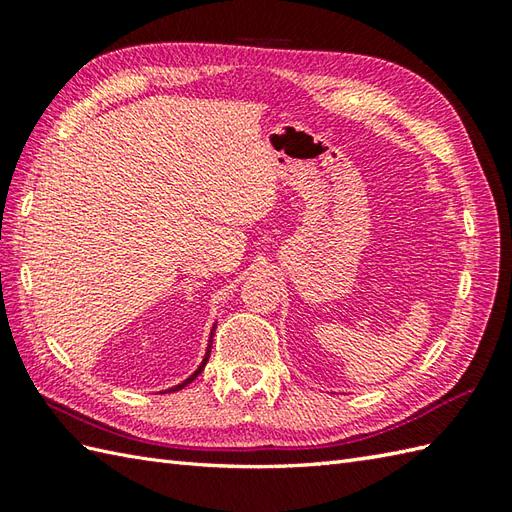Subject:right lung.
I'll use <instances>...</instances> for the list:
<instances>
[{
  "instance_id": "obj_1",
  "label": "right lung",
  "mask_w": 512,
  "mask_h": 512,
  "mask_svg": "<svg viewBox=\"0 0 512 512\" xmlns=\"http://www.w3.org/2000/svg\"><path fill=\"white\" fill-rule=\"evenodd\" d=\"M211 345H213V341H209V347H206V356H204V361H202V365L198 367V372H195V374H191L187 380H184V383H180V385H176V387H171L169 391H178V389H182L184 385H189L191 383V380H195V378H198L200 376V372H202V369H204V365H206V361H209V354H211Z\"/></svg>"
}]
</instances>
